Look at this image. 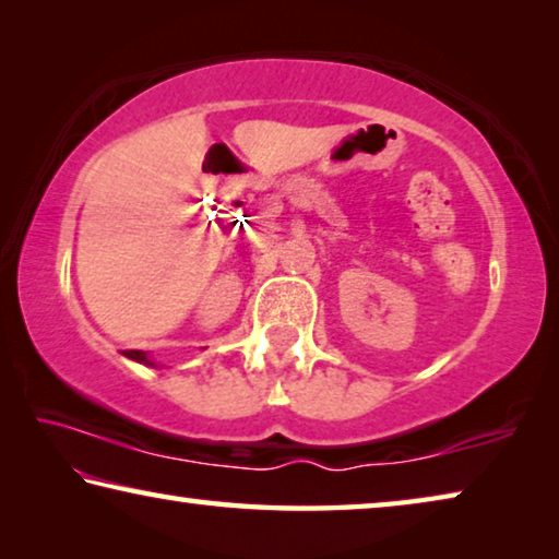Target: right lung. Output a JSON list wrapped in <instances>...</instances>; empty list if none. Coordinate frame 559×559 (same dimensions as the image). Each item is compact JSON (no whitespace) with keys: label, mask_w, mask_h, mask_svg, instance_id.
Segmentation results:
<instances>
[{"label":"right lung","mask_w":559,"mask_h":559,"mask_svg":"<svg viewBox=\"0 0 559 559\" xmlns=\"http://www.w3.org/2000/svg\"><path fill=\"white\" fill-rule=\"evenodd\" d=\"M126 357H130V359H135V362H143V365H155L153 359L147 357V353H143V349H126V353H122Z\"/></svg>","instance_id":"right-lung-1"}]
</instances>
